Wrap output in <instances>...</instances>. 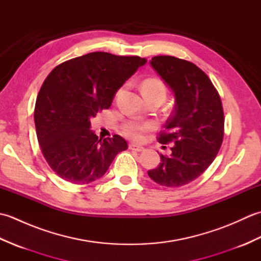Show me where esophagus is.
Returning <instances> with one entry per match:
<instances>
[{
  "label": "esophagus",
  "mask_w": 261,
  "mask_h": 261,
  "mask_svg": "<svg viewBox=\"0 0 261 261\" xmlns=\"http://www.w3.org/2000/svg\"><path fill=\"white\" fill-rule=\"evenodd\" d=\"M129 148L131 149V150L137 151V152H140V151H142V150H145V148L141 147V146H138V145H130Z\"/></svg>",
  "instance_id": "esophagus-1"
}]
</instances>
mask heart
Segmentation results:
<instances>
[{"instance_id": "obj_1", "label": "heart", "mask_w": 261, "mask_h": 261, "mask_svg": "<svg viewBox=\"0 0 261 261\" xmlns=\"http://www.w3.org/2000/svg\"><path fill=\"white\" fill-rule=\"evenodd\" d=\"M158 91L165 94V87L162 82L157 80H147L142 83L141 91ZM153 129V124L150 122H142L139 120H131L122 127L124 136L134 141H141L145 137V134Z\"/></svg>"}]
</instances>
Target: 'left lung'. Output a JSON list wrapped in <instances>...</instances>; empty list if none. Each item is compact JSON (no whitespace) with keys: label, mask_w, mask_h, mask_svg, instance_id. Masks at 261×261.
<instances>
[{"label":"left lung","mask_w":261,"mask_h":261,"mask_svg":"<svg viewBox=\"0 0 261 261\" xmlns=\"http://www.w3.org/2000/svg\"><path fill=\"white\" fill-rule=\"evenodd\" d=\"M150 66L175 98L173 115L159 136L174 143L170 156L160 153L157 168L148 171L159 185L179 187L196 179L213 163L223 140L224 115L219 93L202 69L171 56H157Z\"/></svg>","instance_id":"8db88e82"}]
</instances>
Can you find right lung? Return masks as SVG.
I'll return each mask as SVG.
<instances>
[{
    "mask_svg": "<svg viewBox=\"0 0 261 261\" xmlns=\"http://www.w3.org/2000/svg\"><path fill=\"white\" fill-rule=\"evenodd\" d=\"M146 64L138 56L91 53L58 65L43 82L35 108L39 145L51 169L73 184H90L127 148L119 135L98 139L91 119L109 109L119 88Z\"/></svg>",
    "mask_w": 261,
    "mask_h": 261,
    "instance_id": "add662e5",
    "label": "right lung"
}]
</instances>
